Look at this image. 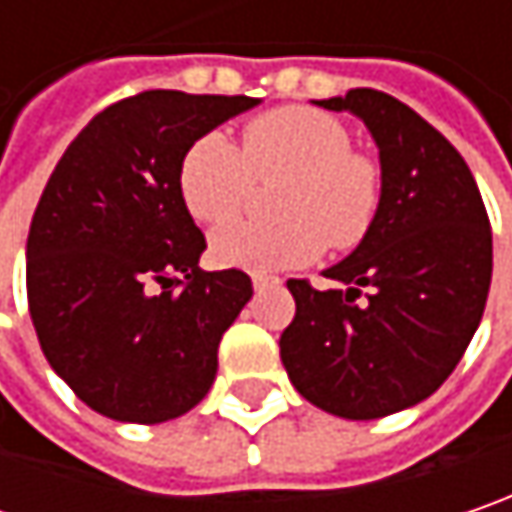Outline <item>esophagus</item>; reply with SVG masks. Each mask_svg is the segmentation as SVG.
I'll return each mask as SVG.
<instances>
[{
    "mask_svg": "<svg viewBox=\"0 0 512 512\" xmlns=\"http://www.w3.org/2000/svg\"><path fill=\"white\" fill-rule=\"evenodd\" d=\"M271 285H279V279H276V276L253 274V288H256V291H265V288H271Z\"/></svg>",
    "mask_w": 512,
    "mask_h": 512,
    "instance_id": "34e87169",
    "label": "esophagus"
}]
</instances>
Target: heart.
Returning <instances> with one entry per match:
<instances>
[{
    "label": "heart",
    "instance_id": "1",
    "mask_svg": "<svg viewBox=\"0 0 512 512\" xmlns=\"http://www.w3.org/2000/svg\"><path fill=\"white\" fill-rule=\"evenodd\" d=\"M285 183L276 192V224H233L212 236V259L224 268L268 274L314 262L323 247L352 250L370 236L382 209V168L352 151L349 130L329 113L288 104L250 119L241 151L224 133L189 145L177 189L189 215L218 227L233 221L253 180Z\"/></svg>",
    "mask_w": 512,
    "mask_h": 512
}]
</instances>
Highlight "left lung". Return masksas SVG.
<instances>
[{"mask_svg": "<svg viewBox=\"0 0 512 512\" xmlns=\"http://www.w3.org/2000/svg\"><path fill=\"white\" fill-rule=\"evenodd\" d=\"M320 107L370 128L382 209L355 253L323 274L347 291L288 279L297 311L279 355L311 405L379 420L428 399L463 358L490 294L493 230L466 160L408 104L361 87Z\"/></svg>", "mask_w": 512, "mask_h": 512, "instance_id": "8db88e82", "label": "left lung"}]
</instances>
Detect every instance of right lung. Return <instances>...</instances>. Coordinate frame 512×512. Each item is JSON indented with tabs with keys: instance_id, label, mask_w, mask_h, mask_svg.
Instances as JSON below:
<instances>
[{
	"instance_id": "obj_1",
	"label": "right lung",
	"mask_w": 512,
	"mask_h": 512,
	"mask_svg": "<svg viewBox=\"0 0 512 512\" xmlns=\"http://www.w3.org/2000/svg\"><path fill=\"white\" fill-rule=\"evenodd\" d=\"M259 104L145 90L101 110L31 218L25 291L40 349L92 411L154 425L192 411L253 297L244 271L198 268L206 238L177 189L195 139Z\"/></svg>"
}]
</instances>
